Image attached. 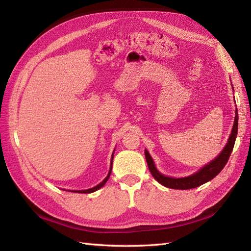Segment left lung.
<instances>
[{
  "label": "left lung",
  "mask_w": 251,
  "mask_h": 251,
  "mask_svg": "<svg viewBox=\"0 0 251 251\" xmlns=\"http://www.w3.org/2000/svg\"><path fill=\"white\" fill-rule=\"evenodd\" d=\"M237 127H238V112L236 109L235 120H234L232 132L230 137H228V140L225 149H223L222 152L214 159V161H211L209 164L205 165V166L201 168L199 172L189 176V177L173 178V177H167V176L162 175L156 169L151 155L146 150L145 154H146L148 167L150 169L154 179H155L157 182H159L162 185L166 186V188L176 189V190H189V189L197 188V186H200L201 184L208 182V181H210L211 179H214L226 165L228 157H230L231 153L233 151L234 145H235V139L237 136Z\"/></svg>",
  "instance_id": "left-lung-1"
}]
</instances>
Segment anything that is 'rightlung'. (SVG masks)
<instances>
[{
	"label": "right lung",
	"mask_w": 251,
	"mask_h": 251,
	"mask_svg": "<svg viewBox=\"0 0 251 251\" xmlns=\"http://www.w3.org/2000/svg\"><path fill=\"white\" fill-rule=\"evenodd\" d=\"M113 155H114V154H112V157H111V167H110V170H109V174H108V176H106V177H105V179L102 181V182H100L98 185L94 186V188H92V189H88V190H82V191H72V192H76V193H77V192H78V193H93V192L99 190L100 188H102V186L105 184L106 181H108V179H109V177H110V175H111L112 163H113ZM69 192H71V191H69Z\"/></svg>",
	"instance_id": "1"
}]
</instances>
